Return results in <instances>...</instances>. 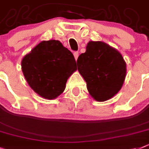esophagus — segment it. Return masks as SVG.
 <instances>
[{
  "label": "esophagus",
  "mask_w": 149,
  "mask_h": 149,
  "mask_svg": "<svg viewBox=\"0 0 149 149\" xmlns=\"http://www.w3.org/2000/svg\"><path fill=\"white\" fill-rule=\"evenodd\" d=\"M78 55H79L78 52H74V58H75L76 61H77V58H78Z\"/></svg>",
  "instance_id": "esophagus-1"
}]
</instances>
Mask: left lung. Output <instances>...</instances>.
I'll return each mask as SVG.
<instances>
[{"label":"left lung","mask_w":149,"mask_h":149,"mask_svg":"<svg viewBox=\"0 0 149 149\" xmlns=\"http://www.w3.org/2000/svg\"><path fill=\"white\" fill-rule=\"evenodd\" d=\"M77 64L89 94L97 101L107 100L121 89L126 64L121 54L105 42L90 41Z\"/></svg>","instance_id":"left-lung-1"}]
</instances>
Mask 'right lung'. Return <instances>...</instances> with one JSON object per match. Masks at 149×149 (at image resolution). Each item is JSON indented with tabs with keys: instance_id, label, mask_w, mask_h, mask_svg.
I'll list each match as a JSON object with an SVG mask.
<instances>
[{
	"instance_id": "add662e5",
	"label": "right lung",
	"mask_w": 149,
	"mask_h": 149,
	"mask_svg": "<svg viewBox=\"0 0 149 149\" xmlns=\"http://www.w3.org/2000/svg\"><path fill=\"white\" fill-rule=\"evenodd\" d=\"M29 87L42 97L53 100L65 89L68 78L77 70L73 54L58 40L42 41L21 61Z\"/></svg>"
}]
</instances>
